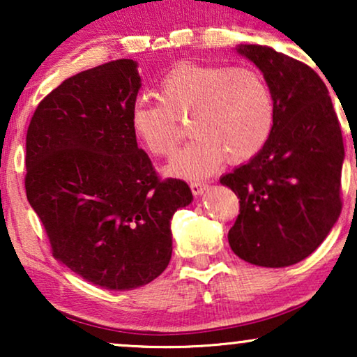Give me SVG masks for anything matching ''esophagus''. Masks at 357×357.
Listing matches in <instances>:
<instances>
[{
	"mask_svg": "<svg viewBox=\"0 0 357 357\" xmlns=\"http://www.w3.org/2000/svg\"><path fill=\"white\" fill-rule=\"evenodd\" d=\"M190 188H192V192H193V195H203L204 192H206L208 190V183L206 182H192L190 183Z\"/></svg>",
	"mask_w": 357,
	"mask_h": 357,
	"instance_id": "1",
	"label": "esophagus"
}]
</instances>
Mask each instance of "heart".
Segmentation results:
<instances>
[{
  "label": "heart",
  "mask_w": 357,
  "mask_h": 357,
  "mask_svg": "<svg viewBox=\"0 0 357 357\" xmlns=\"http://www.w3.org/2000/svg\"><path fill=\"white\" fill-rule=\"evenodd\" d=\"M159 102H136L130 123L136 139L154 155H170L192 119L193 143L180 151L167 172L199 178L222 160L241 164L260 153L275 123V100L260 73L250 68L177 63L155 91Z\"/></svg>",
  "instance_id": "obj_1"
}]
</instances>
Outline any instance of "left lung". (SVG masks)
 Returning a JSON list of instances; mask_svg holds the SVG:
<instances>
[{"mask_svg": "<svg viewBox=\"0 0 357 357\" xmlns=\"http://www.w3.org/2000/svg\"><path fill=\"white\" fill-rule=\"evenodd\" d=\"M236 50L263 73L275 123L265 148L221 177L241 198L229 245L252 265L289 266L315 252L340 218V121L325 82L310 66L266 45Z\"/></svg>", "mask_w": 357, "mask_h": 357, "instance_id": "obj_1", "label": "left lung"}]
</instances>
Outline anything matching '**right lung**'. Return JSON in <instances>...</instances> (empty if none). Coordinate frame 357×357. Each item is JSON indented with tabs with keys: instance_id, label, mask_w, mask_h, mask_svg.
Wrapping results in <instances>:
<instances>
[{
	"instance_id": "right-lung-1",
	"label": "right lung",
	"mask_w": 357,
	"mask_h": 357,
	"mask_svg": "<svg viewBox=\"0 0 357 357\" xmlns=\"http://www.w3.org/2000/svg\"><path fill=\"white\" fill-rule=\"evenodd\" d=\"M136 68L123 58L68 77L37 105L26 138L27 199L53 257L110 291L136 289L167 268L170 219L193 199L138 148Z\"/></svg>"
}]
</instances>
